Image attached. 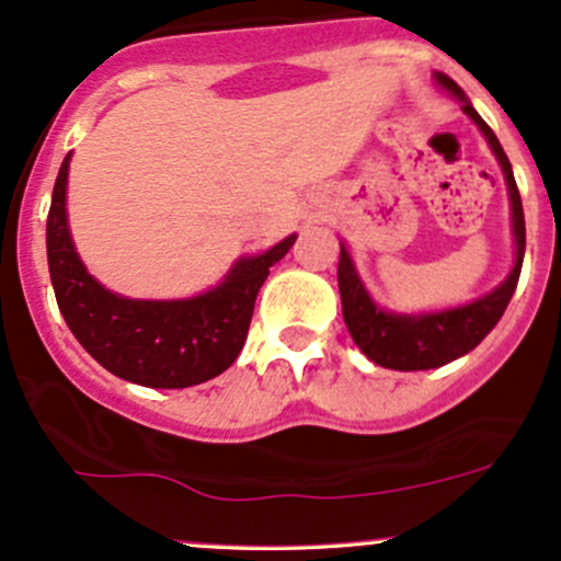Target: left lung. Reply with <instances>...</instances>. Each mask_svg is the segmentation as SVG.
Returning a JSON list of instances; mask_svg holds the SVG:
<instances>
[{"instance_id": "8db88e82", "label": "left lung", "mask_w": 561, "mask_h": 561, "mask_svg": "<svg viewBox=\"0 0 561 561\" xmlns=\"http://www.w3.org/2000/svg\"><path fill=\"white\" fill-rule=\"evenodd\" d=\"M433 79L443 92H448L454 100L461 102V111L469 115L480 134L485 137L488 147L499 160L504 171V182L508 192V208H512V237H514V266L506 274V279L499 287L482 298L465 302L456 308H443V311H424V313H396L385 311L379 302L371 298L366 289L362 274L343 242H340V263H337V285L340 300H343V319L353 343L362 347V353L369 362H375L385 369L398 371H422L437 369V366L456 362L467 356L472 347H478L485 334L499 324L504 317L508 300L517 289L519 272H523L525 259V214L523 199H519L517 182H514L512 163H508L504 147L495 139L493 128L480 118L472 102L467 100L465 89L446 73H433Z\"/></svg>"}]
</instances>
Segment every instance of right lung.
I'll return each mask as SVG.
<instances>
[{
    "instance_id": "1",
    "label": "right lung",
    "mask_w": 561,
    "mask_h": 561,
    "mask_svg": "<svg viewBox=\"0 0 561 561\" xmlns=\"http://www.w3.org/2000/svg\"><path fill=\"white\" fill-rule=\"evenodd\" d=\"M62 160L47 216V261L62 319L96 364L145 388H192L227 371L240 356L268 268L298 234L242 255L216 287L192 298L139 300L113 293L83 266L68 227V169Z\"/></svg>"
}]
</instances>
